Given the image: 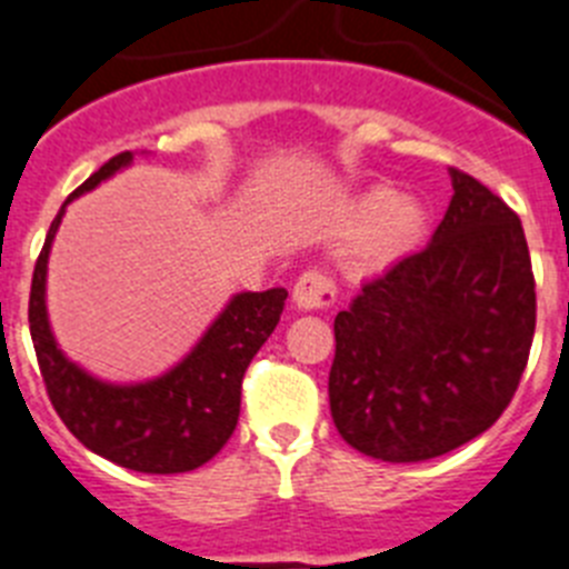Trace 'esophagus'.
Returning <instances> with one entry per match:
<instances>
[{"instance_id":"34e87169","label":"esophagus","mask_w":569,"mask_h":569,"mask_svg":"<svg viewBox=\"0 0 569 569\" xmlns=\"http://www.w3.org/2000/svg\"><path fill=\"white\" fill-rule=\"evenodd\" d=\"M292 298L298 309L307 312H318V309H329L338 300L336 280L321 269H309L298 277V283L292 289Z\"/></svg>"}]
</instances>
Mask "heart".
<instances>
[{"label":"heart","mask_w":569,"mask_h":569,"mask_svg":"<svg viewBox=\"0 0 569 569\" xmlns=\"http://www.w3.org/2000/svg\"><path fill=\"white\" fill-rule=\"evenodd\" d=\"M356 226L370 228L358 248L365 266H385L422 240L428 217L413 199H399L393 190L376 188L358 202Z\"/></svg>","instance_id":"heart-1"}]
</instances>
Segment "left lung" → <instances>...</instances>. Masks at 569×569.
Instances as JSON below:
<instances>
[{
  "label": "left lung",
  "instance_id": "left-lung-1",
  "mask_svg": "<svg viewBox=\"0 0 569 569\" xmlns=\"http://www.w3.org/2000/svg\"><path fill=\"white\" fill-rule=\"evenodd\" d=\"M433 240L336 315L329 410L356 451L419 462L509 408L536 336V277L518 213L451 167Z\"/></svg>",
  "mask_w": 569,
  "mask_h": 569
}]
</instances>
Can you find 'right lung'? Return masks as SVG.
<instances>
[{"label":"right lung","mask_w":569,"mask_h":569,"mask_svg":"<svg viewBox=\"0 0 569 569\" xmlns=\"http://www.w3.org/2000/svg\"><path fill=\"white\" fill-rule=\"evenodd\" d=\"M130 161L132 152L112 156L63 202L33 266L28 323L57 417L89 451L141 475H181L204 466L231 439L240 419L242 376L274 332L289 292L269 289L233 295L190 356L181 358L170 373L144 385H109L71 365L51 336L46 312L51 242L66 204L98 188Z\"/></svg>","instance_id":"right-lung-1"}]
</instances>
